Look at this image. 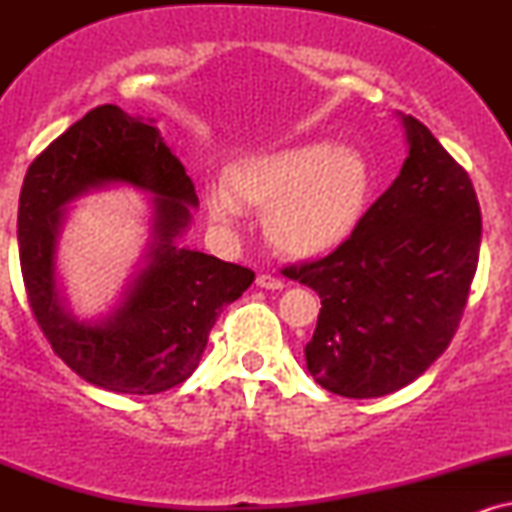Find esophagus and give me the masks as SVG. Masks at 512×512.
I'll return each mask as SVG.
<instances>
[{
	"instance_id": "1",
	"label": "esophagus",
	"mask_w": 512,
	"mask_h": 512,
	"mask_svg": "<svg viewBox=\"0 0 512 512\" xmlns=\"http://www.w3.org/2000/svg\"><path fill=\"white\" fill-rule=\"evenodd\" d=\"M257 286H260V289H267V291H279V289H284V281L274 274H260L257 276Z\"/></svg>"
}]
</instances>
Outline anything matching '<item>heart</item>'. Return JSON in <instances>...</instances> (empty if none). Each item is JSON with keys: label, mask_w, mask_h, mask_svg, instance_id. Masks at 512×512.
Returning a JSON list of instances; mask_svg holds the SVG:
<instances>
[{"label": "heart", "mask_w": 512, "mask_h": 512, "mask_svg": "<svg viewBox=\"0 0 512 512\" xmlns=\"http://www.w3.org/2000/svg\"><path fill=\"white\" fill-rule=\"evenodd\" d=\"M375 192V170L358 149L303 142L248 154L226 170V192L211 190L209 214L238 219V207L264 211V236L281 255H327L358 231Z\"/></svg>", "instance_id": "b5f03b06"}]
</instances>
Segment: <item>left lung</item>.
<instances>
[{"mask_svg":"<svg viewBox=\"0 0 512 512\" xmlns=\"http://www.w3.org/2000/svg\"><path fill=\"white\" fill-rule=\"evenodd\" d=\"M409 156L342 248L284 269L320 296L305 363L351 399L414 383L460 327L479 262L481 209L467 170L402 115Z\"/></svg>","mask_w":512,"mask_h":512,"instance_id":"left-lung-1","label":"left lung"}]
</instances>
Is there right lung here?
Listing matches in <instances>:
<instances>
[{
  "label": "right lung",
  "mask_w": 512,
  "mask_h": 512,
  "mask_svg": "<svg viewBox=\"0 0 512 512\" xmlns=\"http://www.w3.org/2000/svg\"><path fill=\"white\" fill-rule=\"evenodd\" d=\"M108 184L155 195L145 267L101 321L68 313L54 274L63 207ZM197 192L154 120L98 105L28 168L19 197L23 286L52 351L86 383L120 395H158L195 373L223 305L238 301L255 272L178 245Z\"/></svg>",
  "instance_id": "right-lung-1"
}]
</instances>
